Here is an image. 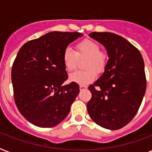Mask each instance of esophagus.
Wrapping results in <instances>:
<instances>
[{
	"label": "esophagus",
	"mask_w": 152,
	"mask_h": 152,
	"mask_svg": "<svg viewBox=\"0 0 152 152\" xmlns=\"http://www.w3.org/2000/svg\"><path fill=\"white\" fill-rule=\"evenodd\" d=\"M87 87H86V86H80V91H83V90H86V89H87Z\"/></svg>",
	"instance_id": "34e87169"
}]
</instances>
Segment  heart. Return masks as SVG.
<instances>
[{
    "instance_id": "heart-1",
    "label": "heart",
    "mask_w": 152,
    "mask_h": 152,
    "mask_svg": "<svg viewBox=\"0 0 152 152\" xmlns=\"http://www.w3.org/2000/svg\"><path fill=\"white\" fill-rule=\"evenodd\" d=\"M76 52L66 48L63 53V62L67 70L73 71L77 65L79 57H87L83 71H76L69 76V80L86 86L92 83L97 77V72H102L108 62V56L105 51L100 50V45L91 39H83L76 45Z\"/></svg>"
}]
</instances>
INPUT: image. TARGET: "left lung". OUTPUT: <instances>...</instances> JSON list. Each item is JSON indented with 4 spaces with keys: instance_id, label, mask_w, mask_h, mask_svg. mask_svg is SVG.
I'll return each instance as SVG.
<instances>
[{
    "instance_id": "1",
    "label": "left lung",
    "mask_w": 152,
    "mask_h": 152,
    "mask_svg": "<svg viewBox=\"0 0 152 152\" xmlns=\"http://www.w3.org/2000/svg\"><path fill=\"white\" fill-rule=\"evenodd\" d=\"M89 36L105 46L109 60L103 74L88 88L92 97L87 104L88 112L101 127L119 129L134 118L145 94L144 60L140 52L120 35L92 32Z\"/></svg>"
}]
</instances>
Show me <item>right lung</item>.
Wrapping results in <instances>:
<instances>
[{
	"label": "right lung",
	"mask_w": 152,
	"mask_h": 152,
	"mask_svg": "<svg viewBox=\"0 0 152 152\" xmlns=\"http://www.w3.org/2000/svg\"><path fill=\"white\" fill-rule=\"evenodd\" d=\"M82 35L49 32L20 49L12 68L14 99L20 113L33 125L53 127L69 114L80 87L74 82L62 85L68 79L62 57L67 46Z\"/></svg>",
	"instance_id": "right-lung-1"
}]
</instances>
